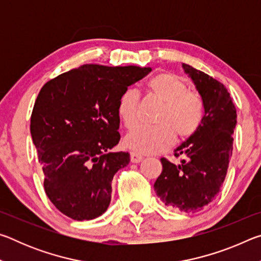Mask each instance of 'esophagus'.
I'll list each match as a JSON object with an SVG mask.
<instances>
[{
  "label": "esophagus",
  "instance_id": "34e87169",
  "mask_svg": "<svg viewBox=\"0 0 261 261\" xmlns=\"http://www.w3.org/2000/svg\"><path fill=\"white\" fill-rule=\"evenodd\" d=\"M130 159H131L132 163H139L141 160H143V156L139 155V154H137V153H131Z\"/></svg>",
  "mask_w": 261,
  "mask_h": 261
}]
</instances>
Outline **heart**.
Returning <instances> with one entry per match:
<instances>
[{
    "mask_svg": "<svg viewBox=\"0 0 261 261\" xmlns=\"http://www.w3.org/2000/svg\"><path fill=\"white\" fill-rule=\"evenodd\" d=\"M146 92L161 105L154 120L155 126L136 127L124 138V145L137 154H158L165 152L174 143L191 138L200 129L205 116V103L201 95L189 91L183 78L171 72H160L146 84ZM139 93L126 90L117 105V115L126 129L138 122Z\"/></svg>",
    "mask_w": 261,
    "mask_h": 261,
    "instance_id": "1",
    "label": "heart"
}]
</instances>
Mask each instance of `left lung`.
<instances>
[{
  "instance_id": "1",
  "label": "left lung",
  "mask_w": 261,
  "mask_h": 261,
  "mask_svg": "<svg viewBox=\"0 0 261 261\" xmlns=\"http://www.w3.org/2000/svg\"><path fill=\"white\" fill-rule=\"evenodd\" d=\"M182 67L204 100V121L196 135L175 149L176 158L185 156L179 165L161 159L162 173L154 190L166 206L196 213L215 199L226 178L237 115L222 83L189 64Z\"/></svg>"
}]
</instances>
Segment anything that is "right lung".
I'll use <instances>...</instances> for the list:
<instances>
[{
    "label": "right lung",
    "mask_w": 261,
    "mask_h": 261,
    "mask_svg": "<svg viewBox=\"0 0 261 261\" xmlns=\"http://www.w3.org/2000/svg\"><path fill=\"white\" fill-rule=\"evenodd\" d=\"M151 70L85 64L50 79L39 92L31 135L45 192L61 213L83 221L107 211L114 175L130 162L127 152H110L121 139L118 100Z\"/></svg>",
    "instance_id": "obj_1"
}]
</instances>
